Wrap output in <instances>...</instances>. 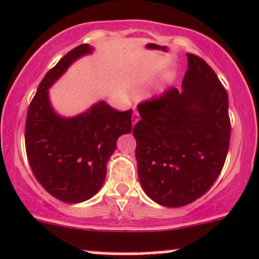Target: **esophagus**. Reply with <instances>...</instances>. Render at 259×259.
<instances>
[{"label": "esophagus", "mask_w": 259, "mask_h": 259, "mask_svg": "<svg viewBox=\"0 0 259 259\" xmlns=\"http://www.w3.org/2000/svg\"><path fill=\"white\" fill-rule=\"evenodd\" d=\"M138 120H139V114H138V111H136V110H135V112H133V115H132V123H133V126H135V124L137 123Z\"/></svg>", "instance_id": "1"}]
</instances>
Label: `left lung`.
I'll use <instances>...</instances> for the list:
<instances>
[{"label": "left lung", "instance_id": "left-lung-1", "mask_svg": "<svg viewBox=\"0 0 259 259\" xmlns=\"http://www.w3.org/2000/svg\"><path fill=\"white\" fill-rule=\"evenodd\" d=\"M187 57L182 91L172 87L138 104L141 120L133 127L142 187L154 202L171 208L207 192L230 144L228 93L204 60Z\"/></svg>", "mask_w": 259, "mask_h": 259}]
</instances>
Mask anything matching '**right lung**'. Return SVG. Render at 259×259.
<instances>
[{
    "instance_id": "add662e5",
    "label": "right lung",
    "mask_w": 259,
    "mask_h": 259,
    "mask_svg": "<svg viewBox=\"0 0 259 259\" xmlns=\"http://www.w3.org/2000/svg\"><path fill=\"white\" fill-rule=\"evenodd\" d=\"M89 52L88 44L77 46L45 74L25 121V152L33 174L51 196L66 203L84 202L100 190L117 138L132 130V110L116 111L105 101L71 118L52 110L48 89Z\"/></svg>"
}]
</instances>
